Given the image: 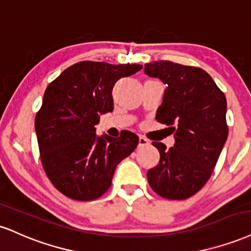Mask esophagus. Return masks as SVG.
I'll return each mask as SVG.
<instances>
[{"instance_id": "esophagus-1", "label": "esophagus", "mask_w": 251, "mask_h": 251, "mask_svg": "<svg viewBox=\"0 0 251 251\" xmlns=\"http://www.w3.org/2000/svg\"><path fill=\"white\" fill-rule=\"evenodd\" d=\"M148 144H149V140H147L146 137H143V136L138 137V147L148 146Z\"/></svg>"}]
</instances>
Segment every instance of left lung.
<instances>
[{"mask_svg":"<svg viewBox=\"0 0 251 251\" xmlns=\"http://www.w3.org/2000/svg\"><path fill=\"white\" fill-rule=\"evenodd\" d=\"M144 74L167 85L156 120L169 126L175 138L170 149L152 143L160 162L147 177L160 196L185 200L207 183L228 137L226 96L201 68L155 61L144 64Z\"/></svg>","mask_w":251,"mask_h":251,"instance_id":"1","label":"left lung"}]
</instances>
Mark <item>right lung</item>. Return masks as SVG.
Here are the masks:
<instances>
[{
  "label": "right lung",
  "instance_id": "add662e5",
  "mask_svg": "<svg viewBox=\"0 0 251 251\" xmlns=\"http://www.w3.org/2000/svg\"><path fill=\"white\" fill-rule=\"evenodd\" d=\"M141 69V64L83 61L47 87L35 131L44 172L63 195L77 201L99 199L110 188L117 164L137 147L134 132L96 136L95 126L101 115L113 111L115 83Z\"/></svg>",
  "mask_w": 251,
  "mask_h": 251
}]
</instances>
